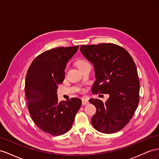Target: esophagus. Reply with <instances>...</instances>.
Returning <instances> with one entry per match:
<instances>
[{"label": "esophagus", "instance_id": "obj_1", "mask_svg": "<svg viewBox=\"0 0 159 159\" xmlns=\"http://www.w3.org/2000/svg\"><path fill=\"white\" fill-rule=\"evenodd\" d=\"M88 103H89V100L87 99H85V98H83L82 99V104L83 105H87Z\"/></svg>", "mask_w": 159, "mask_h": 159}]
</instances>
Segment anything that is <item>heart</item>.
Listing matches in <instances>:
<instances>
[{
	"instance_id": "1",
	"label": "heart",
	"mask_w": 159,
	"mask_h": 159,
	"mask_svg": "<svg viewBox=\"0 0 159 159\" xmlns=\"http://www.w3.org/2000/svg\"><path fill=\"white\" fill-rule=\"evenodd\" d=\"M89 64V62H87V61H86L85 60H83V59H80V60H78L76 62V65L77 68H78L79 70L80 68H82L84 65H86Z\"/></svg>"
}]
</instances>
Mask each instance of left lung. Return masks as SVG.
<instances>
[{"label": "left lung", "instance_id": "8db88e82", "mask_svg": "<svg viewBox=\"0 0 159 159\" xmlns=\"http://www.w3.org/2000/svg\"><path fill=\"white\" fill-rule=\"evenodd\" d=\"M80 52L95 68L93 94H109L107 101L91 99L96 107L91 123L97 131L112 134L128 124L139 103L140 81L129 52L118 45L102 43L80 46Z\"/></svg>", "mask_w": 159, "mask_h": 159}]
</instances>
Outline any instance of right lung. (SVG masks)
I'll list each match as a JSON object with an SVG mask.
<instances>
[{
	"label": "right lung",
	"instance_id": "add662e5",
	"mask_svg": "<svg viewBox=\"0 0 159 159\" xmlns=\"http://www.w3.org/2000/svg\"><path fill=\"white\" fill-rule=\"evenodd\" d=\"M79 47H58L44 52L33 60L27 72L25 93L28 111L35 125L52 136L62 135L70 129L82 104L79 98L59 102L57 96L66 64Z\"/></svg>",
	"mask_w": 159,
	"mask_h": 159
}]
</instances>
